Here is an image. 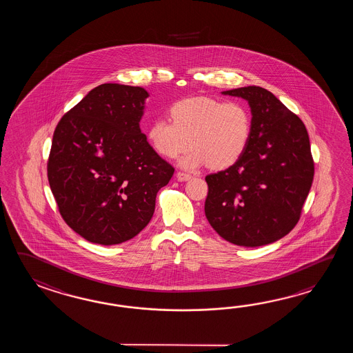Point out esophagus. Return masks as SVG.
I'll use <instances>...</instances> for the list:
<instances>
[{
    "label": "esophagus",
    "instance_id": "1",
    "mask_svg": "<svg viewBox=\"0 0 353 353\" xmlns=\"http://www.w3.org/2000/svg\"><path fill=\"white\" fill-rule=\"evenodd\" d=\"M176 178H178V180H180V181H187V180L192 178V175H190V174L184 173V172H178V173H176Z\"/></svg>",
    "mask_w": 353,
    "mask_h": 353
}]
</instances>
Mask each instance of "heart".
I'll list each match as a JSON object with an SVG mask.
<instances>
[{"mask_svg": "<svg viewBox=\"0 0 353 353\" xmlns=\"http://www.w3.org/2000/svg\"><path fill=\"white\" fill-rule=\"evenodd\" d=\"M170 117L152 121L146 130L151 148L163 158L174 159L193 146L180 165L213 169L234 165L246 152L252 135V116L240 101L198 96L170 107Z\"/></svg>", "mask_w": 353, "mask_h": 353, "instance_id": "b5f03b06", "label": "heart"}]
</instances>
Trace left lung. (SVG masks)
Segmentation results:
<instances>
[{
    "label": "left lung",
    "instance_id": "1",
    "mask_svg": "<svg viewBox=\"0 0 353 353\" xmlns=\"http://www.w3.org/2000/svg\"><path fill=\"white\" fill-rule=\"evenodd\" d=\"M222 93L248 101L252 135L234 165L205 176V217L225 241L263 246L286 236L299 221L314 176L309 136L303 121L265 88Z\"/></svg>",
    "mask_w": 353,
    "mask_h": 353
}]
</instances>
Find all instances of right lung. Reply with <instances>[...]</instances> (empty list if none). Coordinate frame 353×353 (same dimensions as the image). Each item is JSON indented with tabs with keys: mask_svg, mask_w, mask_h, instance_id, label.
<instances>
[{
	"mask_svg": "<svg viewBox=\"0 0 353 353\" xmlns=\"http://www.w3.org/2000/svg\"><path fill=\"white\" fill-rule=\"evenodd\" d=\"M148 97L141 87L101 84L54 131L50 189L65 223L93 243L117 245L141 232L173 176L140 130Z\"/></svg>",
	"mask_w": 353,
	"mask_h": 353,
	"instance_id": "1",
	"label": "right lung"
}]
</instances>
